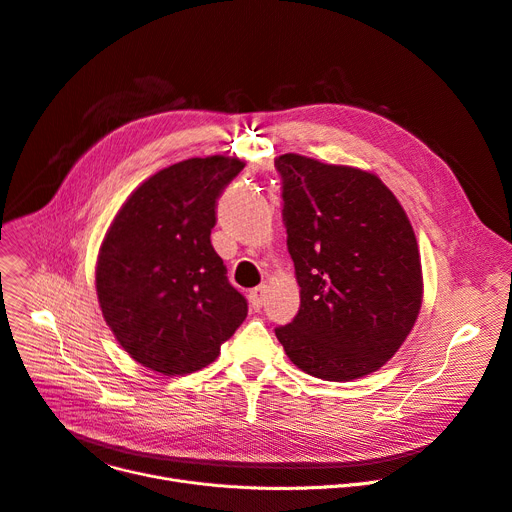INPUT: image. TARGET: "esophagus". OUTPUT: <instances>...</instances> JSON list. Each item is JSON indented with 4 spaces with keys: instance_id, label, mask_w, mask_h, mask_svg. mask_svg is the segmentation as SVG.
I'll list each match as a JSON object with an SVG mask.
<instances>
[{
    "instance_id": "esophagus-1",
    "label": "esophagus",
    "mask_w": 512,
    "mask_h": 512,
    "mask_svg": "<svg viewBox=\"0 0 512 512\" xmlns=\"http://www.w3.org/2000/svg\"><path fill=\"white\" fill-rule=\"evenodd\" d=\"M265 296H267V286H265V284H261V286H257V288H253V290L249 292V304H251L253 311H259V309H261Z\"/></svg>"
}]
</instances>
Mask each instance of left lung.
I'll use <instances>...</instances> for the list:
<instances>
[{
	"label": "left lung",
	"mask_w": 512,
	"mask_h": 512,
	"mask_svg": "<svg viewBox=\"0 0 512 512\" xmlns=\"http://www.w3.org/2000/svg\"><path fill=\"white\" fill-rule=\"evenodd\" d=\"M300 286L296 319L276 329L302 372L346 383L379 370L414 329L424 298L416 232L370 170L276 156Z\"/></svg>",
	"instance_id": "left-lung-1"
}]
</instances>
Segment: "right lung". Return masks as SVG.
<instances>
[{"label": "right lung", "mask_w": 512, "mask_h": 512, "mask_svg": "<svg viewBox=\"0 0 512 512\" xmlns=\"http://www.w3.org/2000/svg\"><path fill=\"white\" fill-rule=\"evenodd\" d=\"M243 166L214 154L158 170L102 238L94 269L102 317L135 362L164 377L212 364L247 317L210 241L216 199Z\"/></svg>", "instance_id": "right-lung-1"}]
</instances>
